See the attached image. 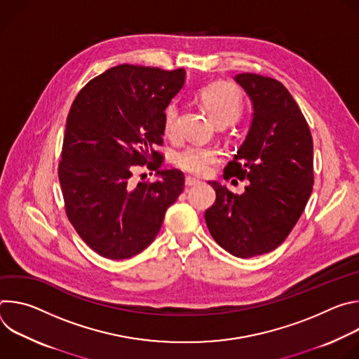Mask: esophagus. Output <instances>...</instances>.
<instances>
[{"mask_svg":"<svg viewBox=\"0 0 359 359\" xmlns=\"http://www.w3.org/2000/svg\"><path fill=\"white\" fill-rule=\"evenodd\" d=\"M196 184H200V182L197 180V179H194V177H186V186L187 187H193V186H196Z\"/></svg>","mask_w":359,"mask_h":359,"instance_id":"34e87169","label":"esophagus"}]
</instances>
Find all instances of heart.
Wrapping results in <instances>:
<instances>
[{"mask_svg":"<svg viewBox=\"0 0 359 359\" xmlns=\"http://www.w3.org/2000/svg\"><path fill=\"white\" fill-rule=\"evenodd\" d=\"M198 97L210 118L219 123H230L241 112V97L238 90L227 82H213L198 90ZM180 109L177 102L172 100L163 112V129L169 137H175L179 130ZM222 159V151L216 147L189 146L176 156V165L191 175L206 176L213 165Z\"/></svg>","mask_w":359,"mask_h":359,"instance_id":"heart-1","label":"heart"}]
</instances>
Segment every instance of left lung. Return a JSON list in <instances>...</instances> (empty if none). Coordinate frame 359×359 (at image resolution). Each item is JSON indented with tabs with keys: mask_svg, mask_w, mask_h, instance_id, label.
I'll use <instances>...</instances> for the list:
<instances>
[{
	"mask_svg": "<svg viewBox=\"0 0 359 359\" xmlns=\"http://www.w3.org/2000/svg\"><path fill=\"white\" fill-rule=\"evenodd\" d=\"M234 81L251 102L244 142L224 177L247 179L243 194L219 182L216 203L204 219L216 243L240 259L277 248L291 233L313 193L311 132L287 88L269 76L237 74Z\"/></svg>",
	"mask_w": 359,
	"mask_h": 359,
	"instance_id": "obj_1",
	"label": "left lung"
}]
</instances>
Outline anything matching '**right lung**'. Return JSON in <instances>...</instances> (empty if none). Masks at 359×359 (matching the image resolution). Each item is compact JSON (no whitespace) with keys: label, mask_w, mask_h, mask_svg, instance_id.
Here are the masks:
<instances>
[{"label":"right lung","mask_w":359,"mask_h":359,"mask_svg":"<svg viewBox=\"0 0 359 359\" xmlns=\"http://www.w3.org/2000/svg\"><path fill=\"white\" fill-rule=\"evenodd\" d=\"M184 69L118 65L88 82L67 118L60 183L69 222L102 257L125 260L156 238L184 187L163 169V112L184 86ZM157 170L153 184L130 182L135 165Z\"/></svg>","instance_id":"right-lung-1"}]
</instances>
